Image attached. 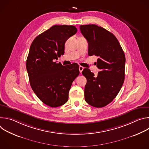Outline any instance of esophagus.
Masks as SVG:
<instances>
[{"mask_svg":"<svg viewBox=\"0 0 149 149\" xmlns=\"http://www.w3.org/2000/svg\"><path fill=\"white\" fill-rule=\"evenodd\" d=\"M83 70H84V67H81V66H79V71L80 73L82 72V71H83Z\"/></svg>","mask_w":149,"mask_h":149,"instance_id":"esophagus-1","label":"esophagus"}]
</instances>
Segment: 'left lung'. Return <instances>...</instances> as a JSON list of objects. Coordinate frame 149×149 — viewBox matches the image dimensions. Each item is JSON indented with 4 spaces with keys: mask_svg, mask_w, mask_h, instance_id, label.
<instances>
[{
    "mask_svg": "<svg viewBox=\"0 0 149 149\" xmlns=\"http://www.w3.org/2000/svg\"><path fill=\"white\" fill-rule=\"evenodd\" d=\"M81 33L88 41L89 56H98V75L84 68L87 78L85 100L94 107L101 108L110 103L117 95L125 77V58L116 37L105 29L95 25H81Z\"/></svg>",
    "mask_w": 149,
    "mask_h": 149,
    "instance_id": "1",
    "label": "left lung"
}]
</instances>
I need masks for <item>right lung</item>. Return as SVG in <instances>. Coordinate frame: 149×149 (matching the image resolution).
Instances as JSON below:
<instances>
[{
	"label": "right lung",
	"mask_w": 149,
	"mask_h": 149,
	"mask_svg": "<svg viewBox=\"0 0 149 149\" xmlns=\"http://www.w3.org/2000/svg\"><path fill=\"white\" fill-rule=\"evenodd\" d=\"M77 32L72 25H54L36 36L31 45L26 63L31 86L51 107L67 102L72 82L79 74L77 63L63 66L54 62L64 54L65 42Z\"/></svg>",
	"instance_id": "add662e5"
}]
</instances>
